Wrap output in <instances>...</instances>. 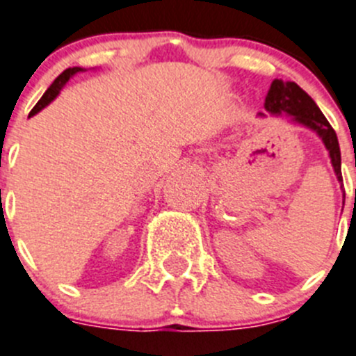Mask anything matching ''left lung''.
Returning a JSON list of instances; mask_svg holds the SVG:
<instances>
[{
  "label": "left lung",
  "instance_id": "left-lung-1",
  "mask_svg": "<svg viewBox=\"0 0 356 356\" xmlns=\"http://www.w3.org/2000/svg\"><path fill=\"white\" fill-rule=\"evenodd\" d=\"M264 108L273 115H282V111L292 115L293 120L299 122L300 125H306L307 129L314 131L321 138L325 148L328 150L337 180L343 181V175H341V150L336 131L332 129V125L328 124V120L321 113L320 108L316 106V103L311 99V96H307V92H304L296 82H283V80L276 79L270 83Z\"/></svg>",
  "mask_w": 356,
  "mask_h": 356
}]
</instances>
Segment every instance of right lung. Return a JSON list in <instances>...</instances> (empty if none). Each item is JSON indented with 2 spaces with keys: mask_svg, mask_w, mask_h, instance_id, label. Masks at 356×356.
Returning a JSON list of instances; mask_svg holds the SVG:
<instances>
[{
  "mask_svg": "<svg viewBox=\"0 0 356 356\" xmlns=\"http://www.w3.org/2000/svg\"><path fill=\"white\" fill-rule=\"evenodd\" d=\"M79 71H83V70H82V67H67L66 71H63V73H60L59 76H57V79L54 80L52 86H50L49 89H47V92L43 94L42 99H40L38 103H36V106L33 108L31 113H29V117H33V115H36V113H38V111H42L43 108H45L47 104L50 103V101L56 99L57 94L60 92V89H63L64 86H66L67 80H70L74 73H79Z\"/></svg>",
  "mask_w": 356,
  "mask_h": 356,
  "instance_id": "1",
  "label": "right lung"
}]
</instances>
